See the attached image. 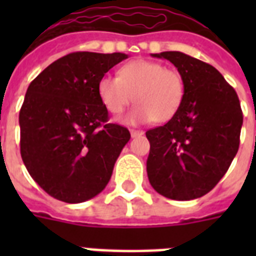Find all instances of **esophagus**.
Masks as SVG:
<instances>
[{"label":"esophagus","mask_w":256,"mask_h":256,"mask_svg":"<svg viewBox=\"0 0 256 256\" xmlns=\"http://www.w3.org/2000/svg\"><path fill=\"white\" fill-rule=\"evenodd\" d=\"M130 134H132V136L134 138V136H144V132H142V130H130Z\"/></svg>","instance_id":"34e87169"}]
</instances>
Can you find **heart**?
<instances>
[{
    "instance_id": "obj_1",
    "label": "heart",
    "mask_w": 256,
    "mask_h": 256,
    "mask_svg": "<svg viewBox=\"0 0 256 256\" xmlns=\"http://www.w3.org/2000/svg\"><path fill=\"white\" fill-rule=\"evenodd\" d=\"M98 94L104 108L120 114L134 100L138 102L124 116L128 124L150 120L166 122L176 114L184 98V80L175 69L160 62L136 60L120 69V77L104 76L98 82Z\"/></svg>"
}]
</instances>
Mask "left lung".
<instances>
[{"label": "left lung", "instance_id": "8db88e82", "mask_svg": "<svg viewBox=\"0 0 256 256\" xmlns=\"http://www.w3.org/2000/svg\"><path fill=\"white\" fill-rule=\"evenodd\" d=\"M170 61L184 80V98L168 124L146 132V168L158 194L174 200L206 195L226 174L239 148L243 114L236 92L214 66L180 52Z\"/></svg>", "mask_w": 256, "mask_h": 256}]
</instances>
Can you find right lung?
<instances>
[{"label": "right lung", "instance_id": "right-lung-1", "mask_svg": "<svg viewBox=\"0 0 256 256\" xmlns=\"http://www.w3.org/2000/svg\"><path fill=\"white\" fill-rule=\"evenodd\" d=\"M124 53L77 52L54 61L28 88L20 112L21 156L30 176L53 198L81 203L112 178L126 128L108 122L98 82Z\"/></svg>", "mask_w": 256, "mask_h": 256}]
</instances>
